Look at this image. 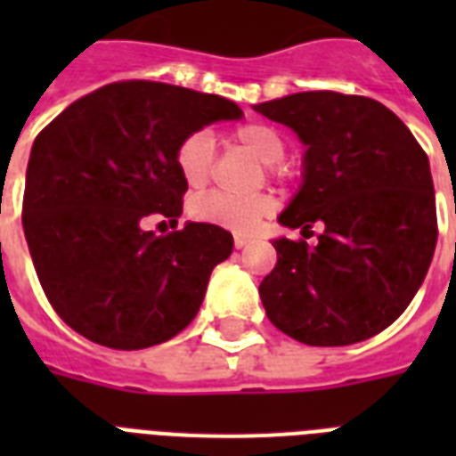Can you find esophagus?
<instances>
[{
    "mask_svg": "<svg viewBox=\"0 0 456 456\" xmlns=\"http://www.w3.org/2000/svg\"><path fill=\"white\" fill-rule=\"evenodd\" d=\"M248 241H250L248 236H243V234H236L234 236V246H236V248H246V246H248Z\"/></svg>",
    "mask_w": 456,
    "mask_h": 456,
    "instance_id": "esophagus-1",
    "label": "esophagus"
}]
</instances>
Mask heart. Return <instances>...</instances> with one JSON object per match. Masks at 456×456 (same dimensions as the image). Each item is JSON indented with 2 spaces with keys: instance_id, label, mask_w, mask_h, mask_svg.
<instances>
[{
  "instance_id": "b5f03b06",
  "label": "heart",
  "mask_w": 456,
  "mask_h": 456,
  "mask_svg": "<svg viewBox=\"0 0 456 456\" xmlns=\"http://www.w3.org/2000/svg\"><path fill=\"white\" fill-rule=\"evenodd\" d=\"M236 144L248 149L263 163H267L270 175L281 172L279 160L286 153V142L272 125L246 123L236 127L232 134ZM175 163L186 184L191 189H200L208 184L215 167V144L208 132H193L179 142ZM274 199L270 193H253V196H232L224 191L203 193L191 203V215L199 222L217 224L222 229L236 232V234H250L260 227V222L272 215Z\"/></svg>"
}]
</instances>
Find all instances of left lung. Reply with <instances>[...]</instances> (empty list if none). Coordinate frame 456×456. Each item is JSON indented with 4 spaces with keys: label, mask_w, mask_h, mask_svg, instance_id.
Wrapping results in <instances>:
<instances>
[{
    "label": "left lung",
    "mask_w": 456,
    "mask_h": 456,
    "mask_svg": "<svg viewBox=\"0 0 456 456\" xmlns=\"http://www.w3.org/2000/svg\"><path fill=\"white\" fill-rule=\"evenodd\" d=\"M253 109L307 146L303 186L279 222L303 234L324 224L314 246L272 243L277 265L260 284L267 317L305 346L371 338L407 310L433 260L428 156L393 110L367 96L300 92Z\"/></svg>",
    "instance_id": "1"
}]
</instances>
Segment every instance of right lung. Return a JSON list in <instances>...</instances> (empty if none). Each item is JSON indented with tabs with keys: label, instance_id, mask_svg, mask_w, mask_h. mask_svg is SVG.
Segmentation results:
<instances>
[{
	"label": "right lung",
	"instance_id": "1",
	"mask_svg": "<svg viewBox=\"0 0 456 456\" xmlns=\"http://www.w3.org/2000/svg\"><path fill=\"white\" fill-rule=\"evenodd\" d=\"M241 116L222 96L127 80L82 96L39 132L25 175V241L46 298L73 331L142 350L191 324L234 239L208 222L156 236L144 220L177 224L182 215L179 142Z\"/></svg>",
	"mask_w": 456,
	"mask_h": 456
}]
</instances>
